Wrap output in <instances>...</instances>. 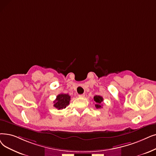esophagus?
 I'll return each mask as SVG.
<instances>
[{
    "label": "esophagus",
    "mask_w": 156,
    "mask_h": 156,
    "mask_svg": "<svg viewBox=\"0 0 156 156\" xmlns=\"http://www.w3.org/2000/svg\"><path fill=\"white\" fill-rule=\"evenodd\" d=\"M78 97H80V98H84L85 97V94H80V95H78Z\"/></svg>",
    "instance_id": "obj_1"
}]
</instances>
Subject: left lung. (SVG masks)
Here are the masks:
<instances>
[{
	"label": "left lung",
	"mask_w": 156,
	"mask_h": 156,
	"mask_svg": "<svg viewBox=\"0 0 156 156\" xmlns=\"http://www.w3.org/2000/svg\"><path fill=\"white\" fill-rule=\"evenodd\" d=\"M94 101L95 103V106L96 107V108H102V105H101V103L103 101V97H101L100 96H95L94 97Z\"/></svg>",
	"instance_id": "1"
}]
</instances>
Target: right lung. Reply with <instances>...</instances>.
I'll return each instance as SVG.
<instances>
[{
    "instance_id": "1",
    "label": "right lung",
    "mask_w": 156,
    "mask_h": 156,
    "mask_svg": "<svg viewBox=\"0 0 156 156\" xmlns=\"http://www.w3.org/2000/svg\"><path fill=\"white\" fill-rule=\"evenodd\" d=\"M71 96L66 94H60L57 96L56 99L53 101V106L57 110H63L69 105Z\"/></svg>"
}]
</instances>
